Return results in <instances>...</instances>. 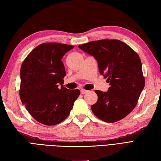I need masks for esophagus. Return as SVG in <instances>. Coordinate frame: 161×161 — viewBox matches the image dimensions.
Instances as JSON below:
<instances>
[{"instance_id": "34e87169", "label": "esophagus", "mask_w": 161, "mask_h": 161, "mask_svg": "<svg viewBox=\"0 0 161 161\" xmlns=\"http://www.w3.org/2000/svg\"><path fill=\"white\" fill-rule=\"evenodd\" d=\"M88 92H89L88 90H86V89H80V93H81L82 94H85V93H87Z\"/></svg>"}]
</instances>
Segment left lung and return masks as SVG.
Instances as JSON below:
<instances>
[{"instance_id":"obj_1","label":"left lung","mask_w":161,"mask_h":161,"mask_svg":"<svg viewBox=\"0 0 161 161\" xmlns=\"http://www.w3.org/2000/svg\"><path fill=\"white\" fill-rule=\"evenodd\" d=\"M78 47L95 57L100 74L110 85L107 92L95 91L97 101L92 106L93 114L108 123L122 119L135 108L145 86L140 57L117 40L92 41Z\"/></svg>"}]
</instances>
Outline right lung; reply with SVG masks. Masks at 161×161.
<instances>
[{"label":"right lung","instance_id":"obj_1","mask_svg":"<svg viewBox=\"0 0 161 161\" xmlns=\"http://www.w3.org/2000/svg\"><path fill=\"white\" fill-rule=\"evenodd\" d=\"M74 46L56 42L44 43L29 54L20 68L19 97L33 118L46 126L62 122L69 115L79 96V89L61 85L66 75L61 61Z\"/></svg>","mask_w":161,"mask_h":161}]
</instances>
